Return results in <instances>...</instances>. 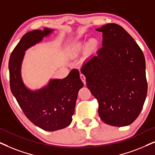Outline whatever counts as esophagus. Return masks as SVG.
Masks as SVG:
<instances>
[{
  "label": "esophagus",
  "mask_w": 155,
  "mask_h": 155,
  "mask_svg": "<svg viewBox=\"0 0 155 155\" xmlns=\"http://www.w3.org/2000/svg\"><path fill=\"white\" fill-rule=\"evenodd\" d=\"M80 78H81V81H83V83L84 84H86V77H85V76H84L83 74H80Z\"/></svg>",
  "instance_id": "obj_1"
}]
</instances>
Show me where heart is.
Here are the masks:
<instances>
[{"label": "heart", "instance_id": "1", "mask_svg": "<svg viewBox=\"0 0 155 155\" xmlns=\"http://www.w3.org/2000/svg\"><path fill=\"white\" fill-rule=\"evenodd\" d=\"M98 45V41L96 39H91L87 44L85 42H83V41L82 42H79L74 46L73 52L74 54H77L85 48H86V50H87L88 52H93V51L96 49Z\"/></svg>", "mask_w": 155, "mask_h": 155}]
</instances>
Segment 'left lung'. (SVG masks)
<instances>
[{
  "label": "left lung",
  "mask_w": 155,
  "mask_h": 155,
  "mask_svg": "<svg viewBox=\"0 0 155 155\" xmlns=\"http://www.w3.org/2000/svg\"><path fill=\"white\" fill-rule=\"evenodd\" d=\"M96 30L103 33V47L81 71L98 100L101 119L113 126H126L140 115L147 96L145 57L119 25L109 23Z\"/></svg>",
  "instance_id": "left-lung-1"
}]
</instances>
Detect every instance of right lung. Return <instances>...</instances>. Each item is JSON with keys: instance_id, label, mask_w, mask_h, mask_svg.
Here are the masks:
<instances>
[{"instance_id": "1", "label": "right lung", "mask_w": 155, "mask_h": 155, "mask_svg": "<svg viewBox=\"0 0 155 155\" xmlns=\"http://www.w3.org/2000/svg\"><path fill=\"white\" fill-rule=\"evenodd\" d=\"M52 30L44 28L24 35L12 51L9 59L10 86L25 116L33 124L47 131L67 127L72 121L78 92L84 86L78 69L70 71L63 79H53L38 91L29 90L20 76L25 51L40 42Z\"/></svg>"}]
</instances>
